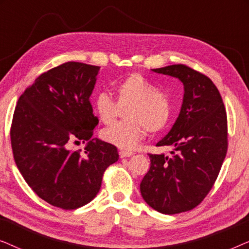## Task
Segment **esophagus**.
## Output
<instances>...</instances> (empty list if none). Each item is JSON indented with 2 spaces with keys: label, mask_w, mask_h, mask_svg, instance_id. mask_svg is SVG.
Instances as JSON below:
<instances>
[{
  "label": "esophagus",
  "mask_w": 249,
  "mask_h": 249,
  "mask_svg": "<svg viewBox=\"0 0 249 249\" xmlns=\"http://www.w3.org/2000/svg\"><path fill=\"white\" fill-rule=\"evenodd\" d=\"M119 155H120L121 159H124V158H130V156L134 155V153L130 152V151H124V149H121V151L119 152Z\"/></svg>",
  "instance_id": "1"
}]
</instances>
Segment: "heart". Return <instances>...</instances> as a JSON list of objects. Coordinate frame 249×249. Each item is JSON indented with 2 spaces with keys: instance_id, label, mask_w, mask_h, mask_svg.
<instances>
[{
  "instance_id": "b5f03b06",
  "label": "heart",
  "mask_w": 249,
  "mask_h": 249,
  "mask_svg": "<svg viewBox=\"0 0 249 249\" xmlns=\"http://www.w3.org/2000/svg\"><path fill=\"white\" fill-rule=\"evenodd\" d=\"M119 107L124 111L125 121L105 128L101 132L104 142L119 148H134L145 134H158L164 130L172 117L169 97L139 73H132L115 86ZM100 120L110 124L117 117L118 105L107 93H100L94 102Z\"/></svg>"
}]
</instances>
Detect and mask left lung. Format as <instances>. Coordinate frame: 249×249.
Returning a JSON list of instances; mask_svg holds the SVG:
<instances>
[{"label":"left lung","mask_w":249,"mask_h":249,"mask_svg":"<svg viewBox=\"0 0 249 249\" xmlns=\"http://www.w3.org/2000/svg\"><path fill=\"white\" fill-rule=\"evenodd\" d=\"M154 72L178 78L185 87L179 117L156 146H173L171 155L151 154L141 182L142 198L163 214L195 209L215 182L228 151L227 112L215 85L205 74L173 64Z\"/></svg>","instance_id":"8db88e82"}]
</instances>
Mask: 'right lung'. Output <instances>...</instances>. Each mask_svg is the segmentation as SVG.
<instances>
[{
    "label": "right lung",
    "instance_id": "1",
    "mask_svg": "<svg viewBox=\"0 0 249 249\" xmlns=\"http://www.w3.org/2000/svg\"><path fill=\"white\" fill-rule=\"evenodd\" d=\"M100 67L66 62L26 88L13 113L11 146L16 164L37 196L76 210L100 192L103 175L119 160L114 145L91 138L98 119L89 97ZM89 140L84 151L69 142Z\"/></svg>",
    "mask_w": 249,
    "mask_h": 249
}]
</instances>
